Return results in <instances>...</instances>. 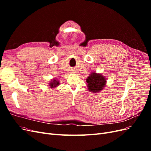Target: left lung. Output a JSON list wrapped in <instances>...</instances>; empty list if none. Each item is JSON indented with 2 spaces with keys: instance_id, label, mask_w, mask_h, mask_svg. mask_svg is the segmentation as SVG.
I'll use <instances>...</instances> for the list:
<instances>
[{
  "instance_id": "8db88e82",
  "label": "left lung",
  "mask_w": 151,
  "mask_h": 151,
  "mask_svg": "<svg viewBox=\"0 0 151 151\" xmlns=\"http://www.w3.org/2000/svg\"><path fill=\"white\" fill-rule=\"evenodd\" d=\"M88 89L92 93H98L101 91L106 83V79L102 74L92 72L86 79Z\"/></svg>"
}]
</instances>
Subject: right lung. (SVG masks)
<instances>
[{
	"instance_id": "1",
	"label": "right lung",
	"mask_w": 151,
	"mask_h": 151,
	"mask_svg": "<svg viewBox=\"0 0 151 151\" xmlns=\"http://www.w3.org/2000/svg\"><path fill=\"white\" fill-rule=\"evenodd\" d=\"M59 81L58 80H57L56 79H53L52 81H51V82L49 83V86L51 88H55L57 87L59 85Z\"/></svg>"
}]
</instances>
